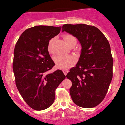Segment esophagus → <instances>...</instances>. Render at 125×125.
Here are the masks:
<instances>
[{
	"instance_id": "esophagus-1",
	"label": "esophagus",
	"mask_w": 125,
	"mask_h": 125,
	"mask_svg": "<svg viewBox=\"0 0 125 125\" xmlns=\"http://www.w3.org/2000/svg\"><path fill=\"white\" fill-rule=\"evenodd\" d=\"M63 72L64 74H65V75H66V74H67V73H68V70H63Z\"/></svg>"
}]
</instances>
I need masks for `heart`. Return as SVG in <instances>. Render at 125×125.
<instances>
[{"label": "heart", "instance_id": "heart-1", "mask_svg": "<svg viewBox=\"0 0 125 125\" xmlns=\"http://www.w3.org/2000/svg\"><path fill=\"white\" fill-rule=\"evenodd\" d=\"M65 42L70 46L74 43H76V39L71 34H66L63 36ZM54 39H51L48 44V51L50 53H53V43ZM54 62L57 67L62 70H66L71 66H74L77 62V59L73 55H57L54 58Z\"/></svg>", "mask_w": 125, "mask_h": 125}]
</instances>
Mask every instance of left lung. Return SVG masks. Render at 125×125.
<instances>
[{"label":"left lung","mask_w":125,"mask_h":125,"mask_svg":"<svg viewBox=\"0 0 125 125\" xmlns=\"http://www.w3.org/2000/svg\"><path fill=\"white\" fill-rule=\"evenodd\" d=\"M62 31L76 37L82 46L75 67L66 77L72 82L70 93L80 107L94 108L103 101L113 79V59L109 42L95 26L65 24Z\"/></svg>","instance_id":"1"}]
</instances>
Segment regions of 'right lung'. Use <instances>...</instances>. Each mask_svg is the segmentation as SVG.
<instances>
[{
    "mask_svg": "<svg viewBox=\"0 0 125 125\" xmlns=\"http://www.w3.org/2000/svg\"><path fill=\"white\" fill-rule=\"evenodd\" d=\"M61 26L39 25L25 30L14 50L12 69L17 89L32 109L41 111L52 105L55 91L65 79L62 71L48 74L55 63L48 51L49 41Z\"/></svg>",
    "mask_w": 125,
    "mask_h": 125,
    "instance_id": "right-lung-1",
    "label": "right lung"
}]
</instances>
